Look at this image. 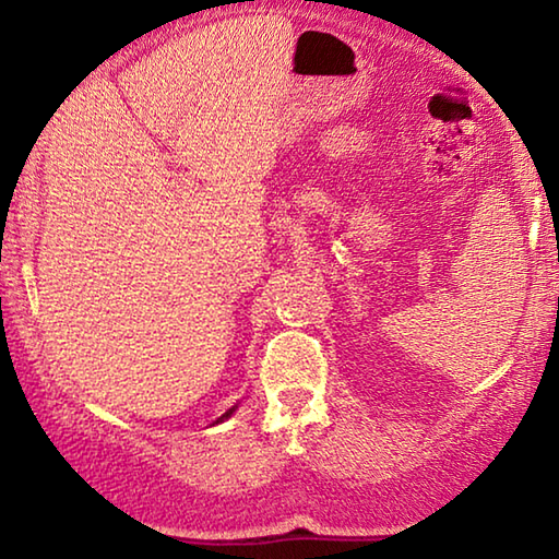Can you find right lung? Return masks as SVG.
<instances>
[{
    "label": "right lung",
    "instance_id": "obj_1",
    "mask_svg": "<svg viewBox=\"0 0 559 559\" xmlns=\"http://www.w3.org/2000/svg\"><path fill=\"white\" fill-rule=\"evenodd\" d=\"M234 412H236V406H231V409H229V412H226V414H222V416H219V419H216V424H219V421H224V419H229V416H231Z\"/></svg>",
    "mask_w": 559,
    "mask_h": 559
}]
</instances>
